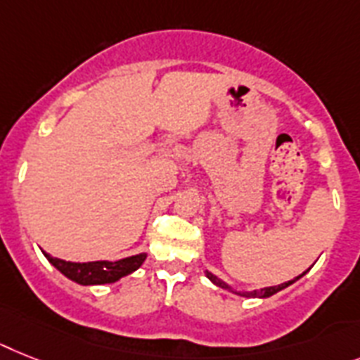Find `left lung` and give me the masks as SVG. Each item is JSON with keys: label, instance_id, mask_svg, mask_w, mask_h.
Masks as SVG:
<instances>
[{"label": "left lung", "instance_id": "1", "mask_svg": "<svg viewBox=\"0 0 360 360\" xmlns=\"http://www.w3.org/2000/svg\"><path fill=\"white\" fill-rule=\"evenodd\" d=\"M304 274H305V272H304ZM304 274H300L298 278H296V280H300V278H302V276H304ZM206 276H207V278H210V280L213 281V283L217 285V287H221V289L230 290V292L239 294V296H245V298H269V296H272V294H276V292H280V290H283L285 287H289L290 283H294V281H296V280L287 281V283H281V285H278V287H265V289L252 290V292H240V290H233V289H231L230 285L224 283V281H222V280H219V278H217L215 274H212V272H207V270H206Z\"/></svg>", "mask_w": 360, "mask_h": 360}]
</instances>
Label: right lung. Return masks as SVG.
<instances>
[{
    "mask_svg": "<svg viewBox=\"0 0 360 360\" xmlns=\"http://www.w3.org/2000/svg\"><path fill=\"white\" fill-rule=\"evenodd\" d=\"M47 261L60 270L62 274L75 281L79 285H105L114 283L124 276L132 274L134 270H138L143 265L147 254H136L130 257H124L120 261H88V263H73V261H64L58 257H51L44 252Z\"/></svg>",
    "mask_w": 360,
    "mask_h": 360,
    "instance_id": "obj_1",
    "label": "right lung"
}]
</instances>
